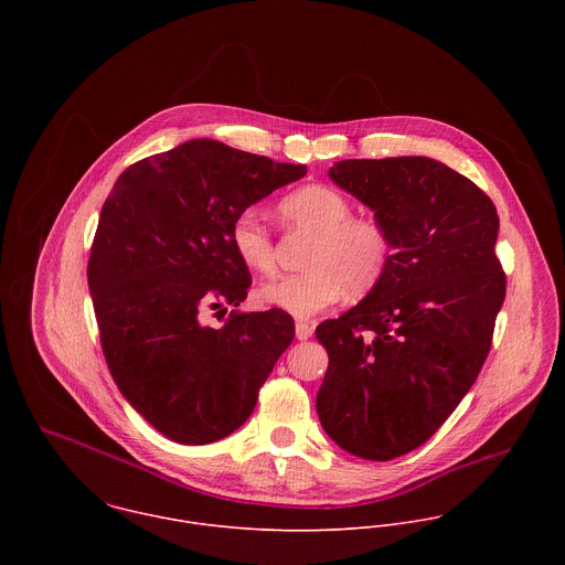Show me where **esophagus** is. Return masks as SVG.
Here are the masks:
<instances>
[{
    "instance_id": "34e87169",
    "label": "esophagus",
    "mask_w": 565,
    "mask_h": 565,
    "mask_svg": "<svg viewBox=\"0 0 565 565\" xmlns=\"http://www.w3.org/2000/svg\"><path fill=\"white\" fill-rule=\"evenodd\" d=\"M313 330H316V326L311 322H296V337L300 339V341H305V339H309L311 334H313Z\"/></svg>"
}]
</instances>
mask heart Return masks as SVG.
I'll use <instances>...</instances> for the list:
<instances>
[{
	"label": "heart",
	"mask_w": 565,
	"mask_h": 565,
	"mask_svg": "<svg viewBox=\"0 0 565 565\" xmlns=\"http://www.w3.org/2000/svg\"><path fill=\"white\" fill-rule=\"evenodd\" d=\"M278 213L316 242L305 260L309 269L263 285V302L296 318H313L337 305L345 291L363 296L379 285L392 254L390 235L379 220L352 215L339 191L323 184L300 186L280 200ZM231 242L249 269L263 276L276 271L274 239L252 211L235 217Z\"/></svg>",
	"instance_id": "1"
}]
</instances>
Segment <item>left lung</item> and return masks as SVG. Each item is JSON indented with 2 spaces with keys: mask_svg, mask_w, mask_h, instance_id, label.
<instances>
[{
  "mask_svg": "<svg viewBox=\"0 0 565 565\" xmlns=\"http://www.w3.org/2000/svg\"><path fill=\"white\" fill-rule=\"evenodd\" d=\"M394 252L363 302L316 328L328 370L318 415L345 452L390 461L419 448L475 385L507 278L498 213L459 171L426 157L334 162Z\"/></svg>",
  "mask_w": 565,
  "mask_h": 565,
  "instance_id": "obj_1",
  "label": "left lung"
}]
</instances>
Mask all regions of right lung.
<instances>
[{"instance_id": "right-lung-1", "label": "right lung", "mask_w": 565, "mask_h": 565, "mask_svg": "<svg viewBox=\"0 0 565 565\" xmlns=\"http://www.w3.org/2000/svg\"><path fill=\"white\" fill-rule=\"evenodd\" d=\"M307 173L193 139L130 164L106 198L88 256V289L113 381L159 433L202 446L235 433L296 326L287 311L231 313L252 276L231 242L247 206Z\"/></svg>"}]
</instances>
